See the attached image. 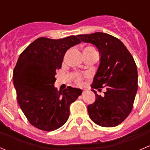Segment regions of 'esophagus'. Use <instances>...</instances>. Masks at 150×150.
<instances>
[{"instance_id":"1","label":"esophagus","mask_w":150,"mask_h":150,"mask_svg":"<svg viewBox=\"0 0 150 150\" xmlns=\"http://www.w3.org/2000/svg\"><path fill=\"white\" fill-rule=\"evenodd\" d=\"M86 91H87V90H86V89H83V93H86Z\"/></svg>"}]
</instances>
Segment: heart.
<instances>
[{
  "mask_svg": "<svg viewBox=\"0 0 150 150\" xmlns=\"http://www.w3.org/2000/svg\"><path fill=\"white\" fill-rule=\"evenodd\" d=\"M89 48H92V47H86V48H85L84 50H86V49H89ZM75 81H76V82L78 83L81 84V83H82L83 78V75H81V74L77 73V74H75Z\"/></svg>",
  "mask_w": 150,
  "mask_h": 150,
  "instance_id": "b5f03b06",
  "label": "heart"
}]
</instances>
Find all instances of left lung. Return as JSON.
Listing matches in <instances>:
<instances>
[{"mask_svg":"<svg viewBox=\"0 0 150 150\" xmlns=\"http://www.w3.org/2000/svg\"><path fill=\"white\" fill-rule=\"evenodd\" d=\"M85 43L99 50L100 64L91 87H106L104 96L96 95V101L88 106L90 118L102 127L118 125L132 110L138 88L135 61L125 45L117 38L104 33L78 35Z\"/></svg>","mask_w":150,"mask_h":150,"instance_id":"obj_1","label":"left lung"}]
</instances>
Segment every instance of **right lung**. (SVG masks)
<instances>
[{"instance_id": "obj_1", "label": "right lung", "mask_w": 150, "mask_h": 150, "mask_svg": "<svg viewBox=\"0 0 150 150\" xmlns=\"http://www.w3.org/2000/svg\"><path fill=\"white\" fill-rule=\"evenodd\" d=\"M75 35L64 38H39L22 51L13 72L17 102L31 125L45 131L62 126L69 118V106L82 90L54 87L56 71L60 69L66 51L81 43Z\"/></svg>"}]
</instances>
